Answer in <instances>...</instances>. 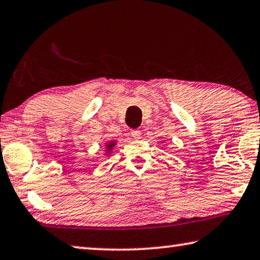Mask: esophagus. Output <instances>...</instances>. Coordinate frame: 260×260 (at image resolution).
Wrapping results in <instances>:
<instances>
[{
    "label": "esophagus",
    "instance_id": "esophagus-1",
    "mask_svg": "<svg viewBox=\"0 0 260 260\" xmlns=\"http://www.w3.org/2000/svg\"><path fill=\"white\" fill-rule=\"evenodd\" d=\"M131 135L133 136L134 139L138 140V139H140V136H141V132L139 129H132L131 131Z\"/></svg>",
    "mask_w": 260,
    "mask_h": 260
}]
</instances>
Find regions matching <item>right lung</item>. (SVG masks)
Instances as JSON below:
<instances>
[{"label":"right lung","mask_w":260,"mask_h":260,"mask_svg":"<svg viewBox=\"0 0 260 260\" xmlns=\"http://www.w3.org/2000/svg\"><path fill=\"white\" fill-rule=\"evenodd\" d=\"M112 146H113V143H110V144H109V147H110V148H111Z\"/></svg>","instance_id":"obj_1"}]
</instances>
